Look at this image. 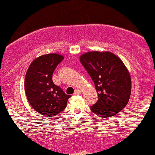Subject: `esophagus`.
Returning <instances> with one entry per match:
<instances>
[{"label": "esophagus", "instance_id": "1", "mask_svg": "<svg viewBox=\"0 0 155 155\" xmlns=\"http://www.w3.org/2000/svg\"><path fill=\"white\" fill-rule=\"evenodd\" d=\"M81 93V91L80 90H79V89H76L75 90V91H74V94H79Z\"/></svg>", "mask_w": 155, "mask_h": 155}]
</instances>
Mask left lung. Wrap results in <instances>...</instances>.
Here are the masks:
<instances>
[{"label": "left lung", "instance_id": "8db88e82", "mask_svg": "<svg viewBox=\"0 0 155 155\" xmlns=\"http://www.w3.org/2000/svg\"><path fill=\"white\" fill-rule=\"evenodd\" d=\"M94 82L97 102L91 110L100 117L116 115L127 104L131 94V78L123 61L110 52L92 51L79 58Z\"/></svg>", "mask_w": 155, "mask_h": 155}]
</instances>
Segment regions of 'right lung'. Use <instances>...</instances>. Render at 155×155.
Segmentation results:
<instances>
[{"label":"right lung","mask_w":155,"mask_h":155,"mask_svg":"<svg viewBox=\"0 0 155 155\" xmlns=\"http://www.w3.org/2000/svg\"><path fill=\"white\" fill-rule=\"evenodd\" d=\"M64 57L49 54L36 58L30 64L25 78V91L30 105L38 114L54 117L64 110L71 96L54 84L52 76Z\"/></svg>","instance_id":"obj_1"}]
</instances>
